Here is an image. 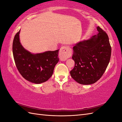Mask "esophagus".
I'll return each mask as SVG.
<instances>
[{"instance_id": "34e87169", "label": "esophagus", "mask_w": 122, "mask_h": 122, "mask_svg": "<svg viewBox=\"0 0 122 122\" xmlns=\"http://www.w3.org/2000/svg\"><path fill=\"white\" fill-rule=\"evenodd\" d=\"M72 55V50L69 46H63L59 51V58L61 61H66L67 58H69Z\"/></svg>"}]
</instances>
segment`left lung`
I'll list each match as a JSON object with an SVG mask.
<instances>
[{
	"label": "left lung",
	"instance_id": "left-lung-1",
	"mask_svg": "<svg viewBox=\"0 0 122 122\" xmlns=\"http://www.w3.org/2000/svg\"><path fill=\"white\" fill-rule=\"evenodd\" d=\"M98 33L73 47L74 68L71 77L81 85H91L100 79L110 61L111 47L106 32L98 26Z\"/></svg>",
	"mask_w": 122,
	"mask_h": 122
}]
</instances>
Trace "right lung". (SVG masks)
<instances>
[{
	"mask_svg": "<svg viewBox=\"0 0 122 122\" xmlns=\"http://www.w3.org/2000/svg\"><path fill=\"white\" fill-rule=\"evenodd\" d=\"M20 32L15 35L12 44L13 58L18 71L24 79L31 82L39 84L46 81L52 76L59 61V50L32 54L21 45Z\"/></svg>",
	"mask_w": 122,
	"mask_h": 122,
	"instance_id": "obj_1",
	"label": "right lung"
}]
</instances>
